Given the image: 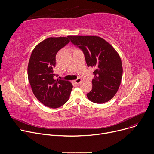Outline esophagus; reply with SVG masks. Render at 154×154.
<instances>
[{"mask_svg":"<svg viewBox=\"0 0 154 154\" xmlns=\"http://www.w3.org/2000/svg\"><path fill=\"white\" fill-rule=\"evenodd\" d=\"M74 82L76 84H79L82 82V79L80 78H77L76 80H75Z\"/></svg>","mask_w":154,"mask_h":154,"instance_id":"1","label":"esophagus"}]
</instances>
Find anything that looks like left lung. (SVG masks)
Wrapping results in <instances>:
<instances>
[{
	"label": "left lung",
	"mask_w": 154,
	"mask_h": 154,
	"mask_svg": "<svg viewBox=\"0 0 154 154\" xmlns=\"http://www.w3.org/2000/svg\"><path fill=\"white\" fill-rule=\"evenodd\" d=\"M71 42L81 49L88 67H93L94 78L87 97L96 103L112 99L117 93L122 76L121 58L111 45L96 36H69Z\"/></svg>",
	"instance_id": "left-lung-1"
}]
</instances>
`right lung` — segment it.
<instances>
[{
	"label": "right lung",
	"instance_id": "right-lung-1",
	"mask_svg": "<svg viewBox=\"0 0 154 154\" xmlns=\"http://www.w3.org/2000/svg\"><path fill=\"white\" fill-rule=\"evenodd\" d=\"M69 41V36L46 39L35 48L29 60L27 74L32 91L39 102L52 108L66 102L73 87L68 80H55L58 75L53 70L57 52Z\"/></svg>",
	"mask_w": 154,
	"mask_h": 154
}]
</instances>
